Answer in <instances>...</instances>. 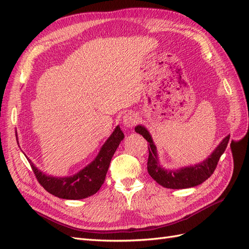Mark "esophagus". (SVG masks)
Segmentation results:
<instances>
[{
	"label": "esophagus",
	"mask_w": 249,
	"mask_h": 249,
	"mask_svg": "<svg viewBox=\"0 0 249 249\" xmlns=\"http://www.w3.org/2000/svg\"><path fill=\"white\" fill-rule=\"evenodd\" d=\"M123 123L126 127H133L138 123V117L134 112H127L123 118Z\"/></svg>",
	"instance_id": "1"
}]
</instances>
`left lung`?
<instances>
[{"label": "left lung", "mask_w": 249, "mask_h": 249, "mask_svg": "<svg viewBox=\"0 0 249 249\" xmlns=\"http://www.w3.org/2000/svg\"><path fill=\"white\" fill-rule=\"evenodd\" d=\"M135 131L142 135L143 138L146 139V141L149 143L147 160V171L149 176L158 184L165 188H169V189H185V188L195 187L205 182L206 179L213 175L220 157L224 153L230 140L229 135L222 140L213 154L207 160L199 164L178 170H166L160 166L159 161H158L156 146L145 127L137 125L135 127Z\"/></svg>", "instance_id": "8db88e82"}]
</instances>
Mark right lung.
Listing matches in <instances>:
<instances>
[{
    "instance_id": "obj_1",
    "label": "right lung",
    "mask_w": 249,
    "mask_h": 249,
    "mask_svg": "<svg viewBox=\"0 0 249 249\" xmlns=\"http://www.w3.org/2000/svg\"><path fill=\"white\" fill-rule=\"evenodd\" d=\"M124 138V133L120 131L119 126H116L115 131L101 148L95 160L72 177H49L37 169L30 160L29 163L38 183L49 193L59 198L83 199L91 196L100 190L105 182L112 157Z\"/></svg>"
}]
</instances>
